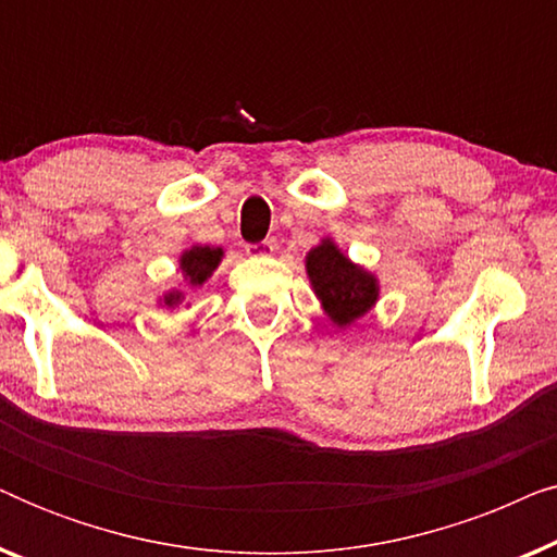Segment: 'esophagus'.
Instances as JSON below:
<instances>
[{"instance_id":"esophagus-1","label":"esophagus","mask_w":557,"mask_h":557,"mask_svg":"<svg viewBox=\"0 0 557 557\" xmlns=\"http://www.w3.org/2000/svg\"><path fill=\"white\" fill-rule=\"evenodd\" d=\"M248 256H271L273 253V240H263V243H253V246L246 248Z\"/></svg>"}]
</instances>
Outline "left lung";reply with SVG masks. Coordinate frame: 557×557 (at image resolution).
<instances>
[{"label": "left lung", "instance_id": "obj_1", "mask_svg": "<svg viewBox=\"0 0 557 557\" xmlns=\"http://www.w3.org/2000/svg\"><path fill=\"white\" fill-rule=\"evenodd\" d=\"M307 276L324 314L339 330L368 314L380 299V281L372 271L349 261L332 238H322L307 253Z\"/></svg>", "mask_w": 557, "mask_h": 557}]
</instances>
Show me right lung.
<instances>
[{"instance_id": "1", "label": "right lung", "mask_w": 557, "mask_h": 557, "mask_svg": "<svg viewBox=\"0 0 557 557\" xmlns=\"http://www.w3.org/2000/svg\"><path fill=\"white\" fill-rule=\"evenodd\" d=\"M225 250L223 248H212V246H193L187 250H182L180 256V273H182V281H185V292L187 288H197L202 286L205 281H208L215 269L223 261ZM185 292L182 288H172V292H166L159 304L166 309H177L182 301H185Z\"/></svg>"}]
</instances>
